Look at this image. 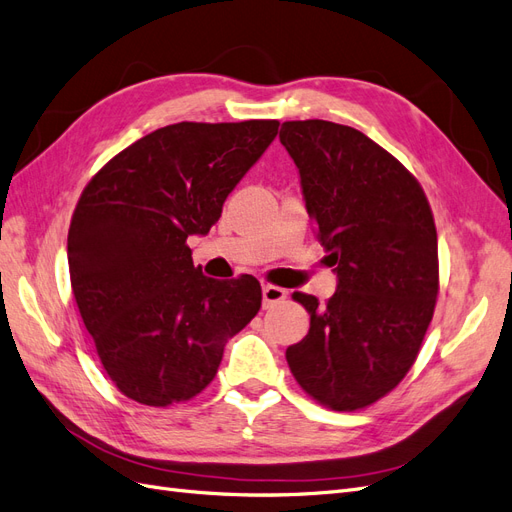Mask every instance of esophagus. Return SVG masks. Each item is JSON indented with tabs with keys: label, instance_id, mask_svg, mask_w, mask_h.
Returning <instances> with one entry per match:
<instances>
[{
	"label": "esophagus",
	"instance_id": "1",
	"mask_svg": "<svg viewBox=\"0 0 512 512\" xmlns=\"http://www.w3.org/2000/svg\"><path fill=\"white\" fill-rule=\"evenodd\" d=\"M286 290L280 286H273V284H265L262 286V301H265V307L273 305V303H280L286 299Z\"/></svg>",
	"mask_w": 512,
	"mask_h": 512
}]
</instances>
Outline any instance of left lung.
I'll use <instances>...</instances> for the list:
<instances>
[{
  "label": "left lung",
  "instance_id": "8db88e82",
  "mask_svg": "<svg viewBox=\"0 0 512 512\" xmlns=\"http://www.w3.org/2000/svg\"><path fill=\"white\" fill-rule=\"evenodd\" d=\"M280 141L339 280L322 305L292 294L307 309L309 333L286 361L320 406L363 410L406 378L421 350L440 290L436 222L421 183L363 132L284 121Z\"/></svg>",
  "mask_w": 512,
  "mask_h": 512
}]
</instances>
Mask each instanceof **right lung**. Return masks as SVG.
<instances>
[{
  "label": "right lung",
  "instance_id": "obj_1",
  "mask_svg": "<svg viewBox=\"0 0 512 512\" xmlns=\"http://www.w3.org/2000/svg\"><path fill=\"white\" fill-rule=\"evenodd\" d=\"M275 119L181 121L91 177L68 230L70 284L108 378L166 408L203 393L224 346L260 309L256 277L211 280L192 262L226 196L273 143Z\"/></svg>",
  "mask_w": 512,
  "mask_h": 512
}]
</instances>
